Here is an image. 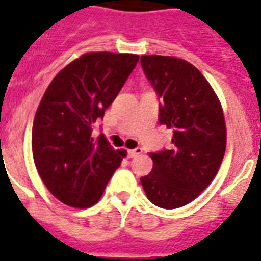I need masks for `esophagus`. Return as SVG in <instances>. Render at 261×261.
I'll return each mask as SVG.
<instances>
[{"instance_id": "obj_1", "label": "esophagus", "mask_w": 261, "mask_h": 261, "mask_svg": "<svg viewBox=\"0 0 261 261\" xmlns=\"http://www.w3.org/2000/svg\"><path fill=\"white\" fill-rule=\"evenodd\" d=\"M141 153H142V149H141V147H135V149L127 150V155H128L130 159H133V157H137V155H139Z\"/></svg>"}]
</instances>
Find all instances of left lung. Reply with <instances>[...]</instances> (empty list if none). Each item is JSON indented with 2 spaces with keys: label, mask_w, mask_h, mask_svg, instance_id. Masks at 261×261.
I'll use <instances>...</instances> for the list:
<instances>
[{
  "label": "left lung",
  "mask_w": 261,
  "mask_h": 261,
  "mask_svg": "<svg viewBox=\"0 0 261 261\" xmlns=\"http://www.w3.org/2000/svg\"><path fill=\"white\" fill-rule=\"evenodd\" d=\"M141 66L161 100L160 124L173 131V146L151 153L153 171L141 184L153 204L177 208L199 196L221 167L226 149L222 107L202 73L182 59L142 55Z\"/></svg>",
  "instance_id": "obj_1"
}]
</instances>
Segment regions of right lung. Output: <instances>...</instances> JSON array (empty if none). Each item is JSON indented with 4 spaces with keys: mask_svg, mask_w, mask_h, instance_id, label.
Segmentation results:
<instances>
[{
    "mask_svg": "<svg viewBox=\"0 0 261 261\" xmlns=\"http://www.w3.org/2000/svg\"><path fill=\"white\" fill-rule=\"evenodd\" d=\"M139 57L88 53L57 74L39 104L32 126V153L51 194L71 207L93 206L126 155L93 124L104 118Z\"/></svg>",
    "mask_w": 261,
    "mask_h": 261,
    "instance_id": "right-lung-1",
    "label": "right lung"
}]
</instances>
